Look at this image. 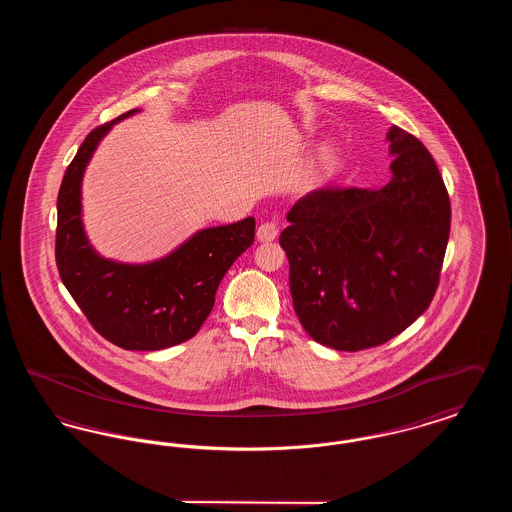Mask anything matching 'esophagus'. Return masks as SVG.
<instances>
[{"instance_id":"34e87169","label":"esophagus","mask_w":512,"mask_h":512,"mask_svg":"<svg viewBox=\"0 0 512 512\" xmlns=\"http://www.w3.org/2000/svg\"><path fill=\"white\" fill-rule=\"evenodd\" d=\"M276 236H278V224L276 222H263L257 228V240L263 242V244L276 240Z\"/></svg>"}]
</instances>
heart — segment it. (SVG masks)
<instances>
[{
    "instance_id": "obj_1",
    "label": "heart",
    "mask_w": 512,
    "mask_h": 512,
    "mask_svg": "<svg viewBox=\"0 0 512 512\" xmlns=\"http://www.w3.org/2000/svg\"><path fill=\"white\" fill-rule=\"evenodd\" d=\"M334 163H336V149L330 146L322 147L311 171L307 174V186L309 188L320 186L330 176V172L334 169Z\"/></svg>"
}]
</instances>
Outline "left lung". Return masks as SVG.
<instances>
[{
    "label": "left lung",
    "instance_id": "left-lung-1",
    "mask_svg": "<svg viewBox=\"0 0 512 512\" xmlns=\"http://www.w3.org/2000/svg\"><path fill=\"white\" fill-rule=\"evenodd\" d=\"M386 140L384 188L311 192L280 234L295 315L338 351L382 345L411 326L434 299L447 249L451 205L436 161L399 126Z\"/></svg>",
    "mask_w": 512,
    "mask_h": 512
}]
</instances>
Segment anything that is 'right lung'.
I'll return each instance as SVG.
<instances>
[{
  "label": "right lung",
  "mask_w": 512,
  "mask_h": 512,
  "mask_svg": "<svg viewBox=\"0 0 512 512\" xmlns=\"http://www.w3.org/2000/svg\"><path fill=\"white\" fill-rule=\"evenodd\" d=\"M92 130L74 155L57 195L55 261L65 288L105 340L128 351H159L197 334L215 305L222 276L255 240V219L197 230L149 263L101 257L82 222V178L113 124Z\"/></svg>",
  "instance_id": "1"
}]
</instances>
